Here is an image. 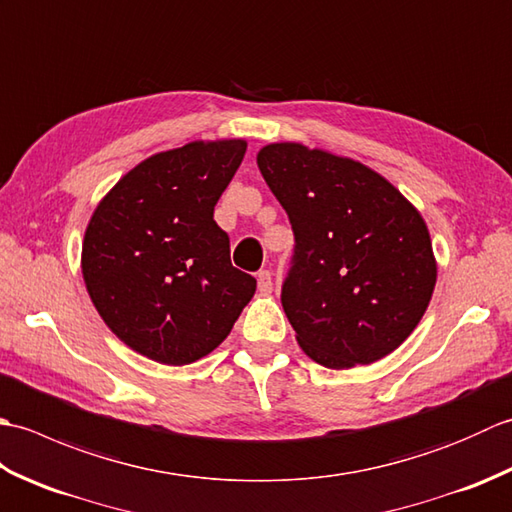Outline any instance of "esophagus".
Segmentation results:
<instances>
[{
  "instance_id": "esophagus-1",
  "label": "esophagus",
  "mask_w": 512,
  "mask_h": 512,
  "mask_svg": "<svg viewBox=\"0 0 512 512\" xmlns=\"http://www.w3.org/2000/svg\"><path fill=\"white\" fill-rule=\"evenodd\" d=\"M257 288L262 295H270V292H273V275H270L268 270H262V273L257 275Z\"/></svg>"
}]
</instances>
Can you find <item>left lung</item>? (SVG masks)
Masks as SVG:
<instances>
[{
	"label": "left lung",
	"instance_id": "obj_1",
	"mask_svg": "<svg viewBox=\"0 0 512 512\" xmlns=\"http://www.w3.org/2000/svg\"><path fill=\"white\" fill-rule=\"evenodd\" d=\"M257 167L295 233L281 306L301 350L330 369L394 352L436 288L420 211L363 162L301 143L262 147Z\"/></svg>",
	"mask_w": 512,
	"mask_h": 512
}]
</instances>
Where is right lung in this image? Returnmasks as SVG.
Listing matches in <instances>:
<instances>
[{"label": "right lung", "mask_w": 512, "mask_h": 512, "mask_svg": "<svg viewBox=\"0 0 512 512\" xmlns=\"http://www.w3.org/2000/svg\"><path fill=\"white\" fill-rule=\"evenodd\" d=\"M246 140H193L143 160L114 184L85 228L81 270L118 339L162 365L211 354L257 281L231 264L213 209Z\"/></svg>", "instance_id": "right-lung-1"}]
</instances>
